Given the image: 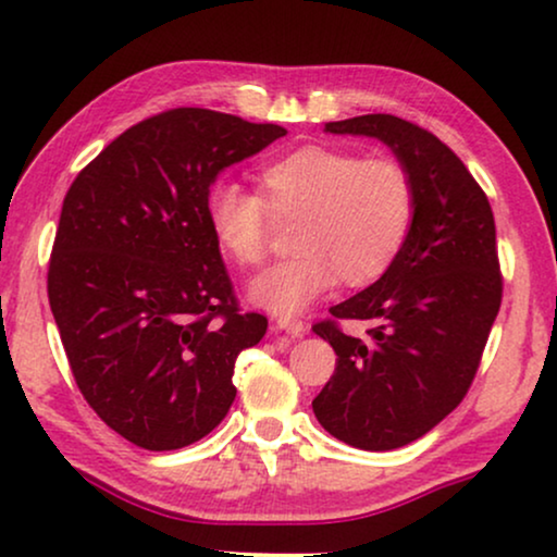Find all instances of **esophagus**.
<instances>
[{
  "label": "esophagus",
  "mask_w": 557,
  "mask_h": 557,
  "mask_svg": "<svg viewBox=\"0 0 557 557\" xmlns=\"http://www.w3.org/2000/svg\"><path fill=\"white\" fill-rule=\"evenodd\" d=\"M276 330L292 334V337H301V334L307 332V324H304L301 319H294V317H278Z\"/></svg>",
  "instance_id": "1"
}]
</instances>
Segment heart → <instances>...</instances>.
<instances>
[{
  "label": "heart",
  "mask_w": 557,
  "mask_h": 557,
  "mask_svg": "<svg viewBox=\"0 0 557 557\" xmlns=\"http://www.w3.org/2000/svg\"><path fill=\"white\" fill-rule=\"evenodd\" d=\"M261 197L233 182L205 195L218 248L243 269L269 253L271 218L296 223V256L250 281L248 299L278 317L299 314L342 281L362 288L383 278L406 248L418 212L413 174L395 157L309 144L258 172Z\"/></svg>",
  "instance_id": "heart-1"
}]
</instances>
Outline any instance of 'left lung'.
<instances>
[{"label":"left lung","mask_w":557,"mask_h":557,"mask_svg":"<svg viewBox=\"0 0 557 557\" xmlns=\"http://www.w3.org/2000/svg\"><path fill=\"white\" fill-rule=\"evenodd\" d=\"M372 136L408 166L418 212L393 269L334 318H360L364 338L314 324L337 352V368L311 400L334 438L364 451H391L421 438L467 395L502 304L497 231L484 189L444 141L391 113L324 126Z\"/></svg>","instance_id":"obj_1"}]
</instances>
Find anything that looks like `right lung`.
I'll return each mask as SVG.
<instances>
[{"label": "right lung", "instance_id": "obj_1", "mask_svg": "<svg viewBox=\"0 0 557 557\" xmlns=\"http://www.w3.org/2000/svg\"><path fill=\"white\" fill-rule=\"evenodd\" d=\"M281 136L276 124L172 109L126 128L67 189L50 309L83 398L136 446L195 444L233 406L235 360L269 322L238 311L205 195Z\"/></svg>", "mask_w": 557, "mask_h": 557}]
</instances>
